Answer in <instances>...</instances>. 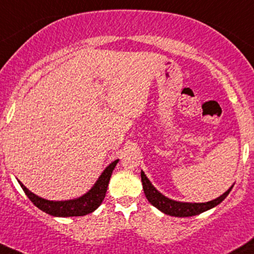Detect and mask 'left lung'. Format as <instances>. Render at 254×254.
<instances>
[{"instance_id":"left-lung-1","label":"left lung","mask_w":254,"mask_h":254,"mask_svg":"<svg viewBox=\"0 0 254 254\" xmlns=\"http://www.w3.org/2000/svg\"><path fill=\"white\" fill-rule=\"evenodd\" d=\"M141 181H142V187L143 192L147 200L152 203L154 207H156L159 211H161L162 213L172 215V217H193V215H198L202 212L208 211V209L215 207L220 203L228 195V193L231 192V190L233 189V185L228 189L224 194H221L220 196L215 198L211 201L207 202H183V201H177V200L170 199L167 196H165L164 194L159 192L158 190L153 186L148 178L146 177L145 172L141 171Z\"/></svg>"}]
</instances>
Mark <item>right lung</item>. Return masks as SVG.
<instances>
[{
	"label": "right lung",
	"mask_w": 254,
	"mask_h": 254,
	"mask_svg": "<svg viewBox=\"0 0 254 254\" xmlns=\"http://www.w3.org/2000/svg\"><path fill=\"white\" fill-rule=\"evenodd\" d=\"M119 162V159L114 160L112 164H109L105 171L102 172L101 175L93 185V187L88 192H86L83 195L79 198L70 199V200H61V201H55V200H47L36 195L35 193L30 192L29 190L21 183L20 180L18 184L21 185L22 190H24L26 195L30 199V201L40 208L41 211L46 212L47 214H51L53 217H82V215L89 214L95 211L102 203V200L105 199L106 192H107V187L111 180L112 173L114 171L115 166Z\"/></svg>",
	"instance_id": "add662e5"
}]
</instances>
